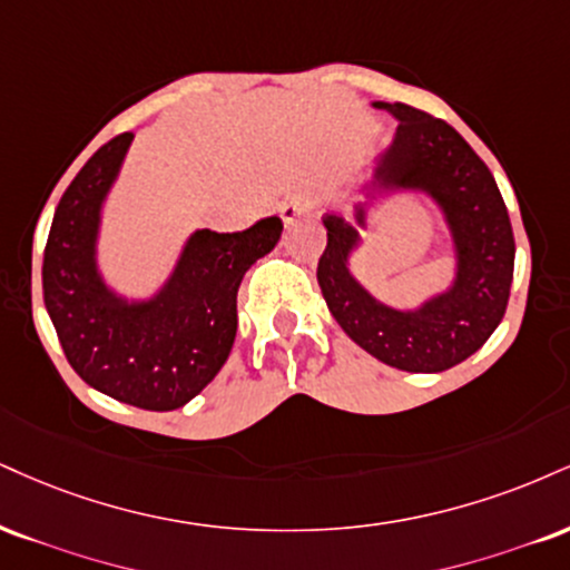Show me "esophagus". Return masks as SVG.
I'll return each instance as SVG.
<instances>
[{
	"mask_svg": "<svg viewBox=\"0 0 570 570\" xmlns=\"http://www.w3.org/2000/svg\"><path fill=\"white\" fill-rule=\"evenodd\" d=\"M311 209H313V198L311 196L294 194V196L286 198L284 204H281L278 212H281V217H284V223L292 225V223H297V219L303 215H307Z\"/></svg>",
	"mask_w": 570,
	"mask_h": 570,
	"instance_id": "obj_1",
	"label": "esophagus"
}]
</instances>
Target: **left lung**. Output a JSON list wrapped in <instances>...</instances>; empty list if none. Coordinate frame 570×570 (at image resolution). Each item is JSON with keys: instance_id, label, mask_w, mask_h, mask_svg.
I'll return each instance as SVG.
<instances>
[{"instance_id": "obj_1", "label": "left lung", "mask_w": 570, "mask_h": 570, "mask_svg": "<svg viewBox=\"0 0 570 570\" xmlns=\"http://www.w3.org/2000/svg\"><path fill=\"white\" fill-rule=\"evenodd\" d=\"M372 108L397 127L353 183V217L324 212L318 286L342 332L368 355L401 372L438 374L481 351L502 324L515 267L510 215L489 167L454 127L406 102ZM395 195L428 197L452 249V278L414 306L385 304L352 271L373 215Z\"/></svg>"}]
</instances>
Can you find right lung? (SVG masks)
Wrapping results in <instances>:
<instances>
[{"mask_svg": "<svg viewBox=\"0 0 570 570\" xmlns=\"http://www.w3.org/2000/svg\"><path fill=\"white\" fill-rule=\"evenodd\" d=\"M135 135L95 150L55 209L47 238L45 307L68 363L89 387L148 411L180 409L215 380L236 340L244 273L276 249L284 223L242 233L196 228L150 294L129 297L100 267V236Z\"/></svg>", "mask_w": 570, "mask_h": 570, "instance_id": "obj_1", "label": "right lung"}]
</instances>
